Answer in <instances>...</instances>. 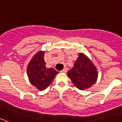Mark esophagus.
<instances>
[{
  "label": "esophagus",
  "mask_w": 122,
  "mask_h": 122,
  "mask_svg": "<svg viewBox=\"0 0 122 122\" xmlns=\"http://www.w3.org/2000/svg\"><path fill=\"white\" fill-rule=\"evenodd\" d=\"M67 68H64V70H62V71H61V72H62V73H66V72H67Z\"/></svg>",
  "instance_id": "obj_1"
}]
</instances>
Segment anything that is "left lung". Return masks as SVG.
<instances>
[{
    "instance_id": "obj_1",
    "label": "left lung",
    "mask_w": 122,
    "mask_h": 122,
    "mask_svg": "<svg viewBox=\"0 0 122 122\" xmlns=\"http://www.w3.org/2000/svg\"><path fill=\"white\" fill-rule=\"evenodd\" d=\"M67 75L77 88L83 90L96 82L97 71L89 58L84 54L80 53L74 67L67 72Z\"/></svg>"
}]
</instances>
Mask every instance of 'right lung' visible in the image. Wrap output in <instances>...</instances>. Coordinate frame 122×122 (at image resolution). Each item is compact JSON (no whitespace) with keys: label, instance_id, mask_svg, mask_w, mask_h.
Wrapping results in <instances>:
<instances>
[{"label":"right lung","instance_id":"add662e5","mask_svg":"<svg viewBox=\"0 0 122 122\" xmlns=\"http://www.w3.org/2000/svg\"><path fill=\"white\" fill-rule=\"evenodd\" d=\"M43 51L36 53L30 60L27 67V73L30 82L38 90H44L54 80L58 72L53 68L45 66Z\"/></svg>","mask_w":122,"mask_h":122}]
</instances>
